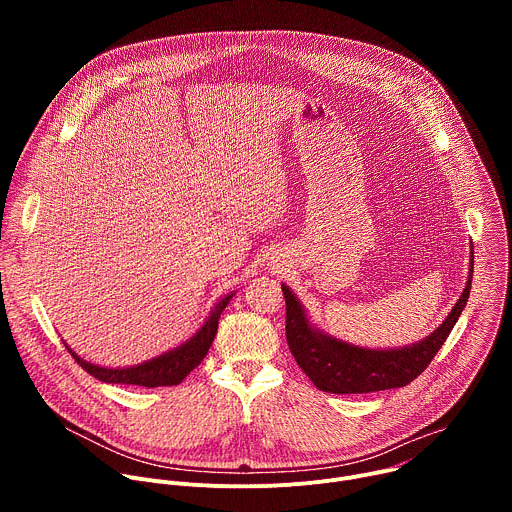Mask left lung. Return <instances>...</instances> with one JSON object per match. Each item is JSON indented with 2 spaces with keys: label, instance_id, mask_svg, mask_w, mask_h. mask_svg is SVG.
<instances>
[{
  "label": "left lung",
  "instance_id": "obj_1",
  "mask_svg": "<svg viewBox=\"0 0 512 512\" xmlns=\"http://www.w3.org/2000/svg\"><path fill=\"white\" fill-rule=\"evenodd\" d=\"M474 271V255L470 277L464 294L456 302L444 324L429 334L425 340L399 348V350H369L358 348L336 338L316 332L296 300V296L283 285L285 298V338L291 354L312 379V383L326 393L350 395V393H373L395 387H405L417 379L431 358L442 348L466 308Z\"/></svg>",
  "mask_w": 512,
  "mask_h": 512
}]
</instances>
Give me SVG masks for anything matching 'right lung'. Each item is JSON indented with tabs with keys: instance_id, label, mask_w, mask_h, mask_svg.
Listing matches in <instances>:
<instances>
[{
	"instance_id": "right-lung-1",
	"label": "right lung",
	"mask_w": 512,
	"mask_h": 512,
	"mask_svg": "<svg viewBox=\"0 0 512 512\" xmlns=\"http://www.w3.org/2000/svg\"><path fill=\"white\" fill-rule=\"evenodd\" d=\"M231 296H227L221 304H216L214 312L210 314V318L204 322V326L198 330V334L188 340L186 344H182L180 348L166 352L150 362H143L139 367H131V369H103V367H95V364L83 360L81 356H77L68 348V352L72 354L81 367L93 375L95 379L103 381V383H119V385H139V387H172V385H180L194 367L202 362V358L206 356L214 336H216V328H218V318H221L223 310L227 308Z\"/></svg>"
}]
</instances>
